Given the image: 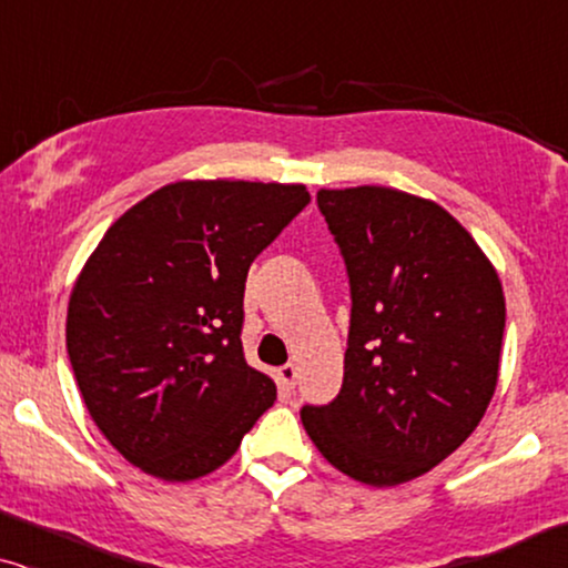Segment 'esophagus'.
Here are the masks:
<instances>
[{"mask_svg": "<svg viewBox=\"0 0 568 568\" xmlns=\"http://www.w3.org/2000/svg\"><path fill=\"white\" fill-rule=\"evenodd\" d=\"M278 385H282V390H292V387L297 385V367H294V364L278 367Z\"/></svg>", "mask_w": 568, "mask_h": 568, "instance_id": "esophagus-1", "label": "esophagus"}]
</instances>
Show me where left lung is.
Returning a JSON list of instances; mask_svg holds the SVG:
<instances>
[{
  "instance_id": "left-lung-1",
  "label": "left lung",
  "mask_w": 568,
  "mask_h": 568,
  "mask_svg": "<svg viewBox=\"0 0 568 568\" xmlns=\"http://www.w3.org/2000/svg\"><path fill=\"white\" fill-rule=\"evenodd\" d=\"M352 284L344 385L302 426L367 486L429 473L476 432L499 379L504 292L447 209L387 185L321 189Z\"/></svg>"
}]
</instances>
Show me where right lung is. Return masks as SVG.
<instances>
[{"mask_svg":"<svg viewBox=\"0 0 568 568\" xmlns=\"http://www.w3.org/2000/svg\"><path fill=\"white\" fill-rule=\"evenodd\" d=\"M307 204L302 183H168L82 266L69 362L92 422L139 470L170 484L209 476L274 406V379L240 341L245 278Z\"/></svg>","mask_w":568,"mask_h":568,"instance_id":"right-lung-1","label":"right lung"}]
</instances>
